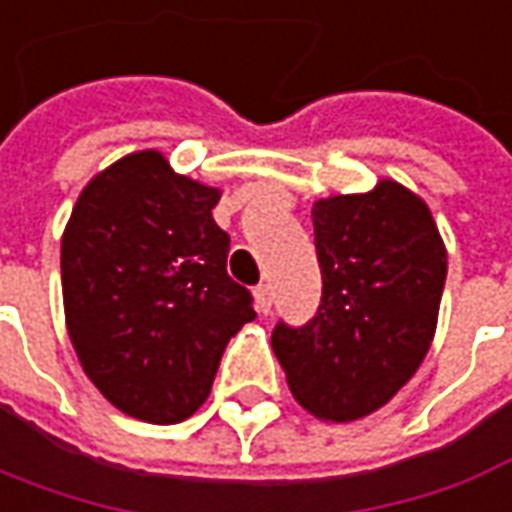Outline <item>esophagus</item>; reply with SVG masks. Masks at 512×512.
<instances>
[{
  "mask_svg": "<svg viewBox=\"0 0 512 512\" xmlns=\"http://www.w3.org/2000/svg\"><path fill=\"white\" fill-rule=\"evenodd\" d=\"M270 306H273V290H270V284H259L256 287V309L267 315Z\"/></svg>",
  "mask_w": 512,
  "mask_h": 512,
  "instance_id": "obj_1",
  "label": "esophagus"
}]
</instances>
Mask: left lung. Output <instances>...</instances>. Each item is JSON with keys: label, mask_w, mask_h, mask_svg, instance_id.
<instances>
[{"label": "left lung", "mask_w": 512, "mask_h": 512, "mask_svg": "<svg viewBox=\"0 0 512 512\" xmlns=\"http://www.w3.org/2000/svg\"><path fill=\"white\" fill-rule=\"evenodd\" d=\"M323 295L312 320H278L273 351L292 396L326 421L384 407L435 337L446 248L421 197L393 181L312 209Z\"/></svg>", "instance_id": "1"}]
</instances>
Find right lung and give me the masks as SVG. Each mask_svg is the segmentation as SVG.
Returning <instances> with one entry per match:
<instances>
[{"label": "right lung", "mask_w": 512, "mask_h": 512, "mask_svg": "<svg viewBox=\"0 0 512 512\" xmlns=\"http://www.w3.org/2000/svg\"><path fill=\"white\" fill-rule=\"evenodd\" d=\"M220 192L133 153L83 189L63 231L66 326L86 376L116 410L178 424L209 398L253 295L228 276Z\"/></svg>", "instance_id": "1"}]
</instances>
